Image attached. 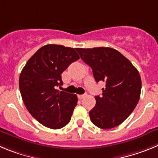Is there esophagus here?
Listing matches in <instances>:
<instances>
[{"mask_svg": "<svg viewBox=\"0 0 158 158\" xmlns=\"http://www.w3.org/2000/svg\"><path fill=\"white\" fill-rule=\"evenodd\" d=\"M85 96V95H77V97L78 99H80V100H81V99H83L84 97Z\"/></svg>", "mask_w": 158, "mask_h": 158, "instance_id": "esophagus-1", "label": "esophagus"}]
</instances>
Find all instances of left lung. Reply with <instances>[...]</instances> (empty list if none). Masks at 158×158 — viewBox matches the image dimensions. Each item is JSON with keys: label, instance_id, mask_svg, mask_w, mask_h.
<instances>
[{"label": "left lung", "instance_id": "1", "mask_svg": "<svg viewBox=\"0 0 158 158\" xmlns=\"http://www.w3.org/2000/svg\"><path fill=\"white\" fill-rule=\"evenodd\" d=\"M81 58L91 67L96 82L104 81L102 96L89 111L92 123L101 129L122 123L140 98L142 81L138 69L118 51L110 47L77 48Z\"/></svg>", "mask_w": 158, "mask_h": 158}]
</instances>
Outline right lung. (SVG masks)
I'll use <instances>...</instances> for the list:
<instances>
[{
  "label": "right lung",
  "mask_w": 158,
  "mask_h": 158,
  "mask_svg": "<svg viewBox=\"0 0 158 158\" xmlns=\"http://www.w3.org/2000/svg\"><path fill=\"white\" fill-rule=\"evenodd\" d=\"M76 49L43 46L27 61L19 75V91L27 111L51 129L66 126L77 104V95L56 89L63 85L62 72L80 58Z\"/></svg>",
  "instance_id": "add662e5"
}]
</instances>
